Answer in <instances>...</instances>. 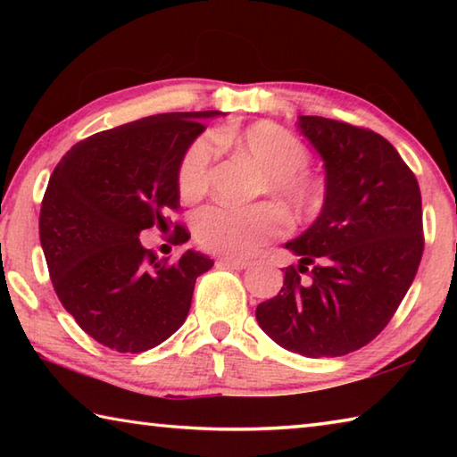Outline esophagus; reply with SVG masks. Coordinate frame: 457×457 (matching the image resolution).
<instances>
[{"mask_svg":"<svg viewBox=\"0 0 457 457\" xmlns=\"http://www.w3.org/2000/svg\"><path fill=\"white\" fill-rule=\"evenodd\" d=\"M218 266H221V268H231V270H245L247 266H250V262L236 260V258H220V260H218Z\"/></svg>","mask_w":457,"mask_h":457,"instance_id":"esophagus-1","label":"esophagus"}]
</instances>
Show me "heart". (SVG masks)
<instances>
[{
    "label": "heart",
    "mask_w": 457,
    "mask_h": 457,
    "mask_svg": "<svg viewBox=\"0 0 457 457\" xmlns=\"http://www.w3.org/2000/svg\"><path fill=\"white\" fill-rule=\"evenodd\" d=\"M215 145L234 149L252 161L266 175V191L294 213H311L322 201V185L304 169L311 165V151L300 138L276 122L260 120L245 129H221L213 133ZM213 145L199 137L183 153L177 167V187L183 199L195 201L210 189ZM288 228L286 215L276 205L250 207L210 205L193 218V234L207 252L221 256H250L270 239Z\"/></svg>",
    "instance_id": "obj_1"
}]
</instances>
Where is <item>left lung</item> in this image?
<instances>
[{"label": "left lung", "instance_id": "8db88e82", "mask_svg": "<svg viewBox=\"0 0 457 457\" xmlns=\"http://www.w3.org/2000/svg\"><path fill=\"white\" fill-rule=\"evenodd\" d=\"M296 125L324 161L327 193L312 226L286 244L298 268H286L282 290L258 304L256 319L286 351L343 357L386 327L417 274L420 183L373 130L322 117Z\"/></svg>", "mask_w": 457, "mask_h": 457}]
</instances>
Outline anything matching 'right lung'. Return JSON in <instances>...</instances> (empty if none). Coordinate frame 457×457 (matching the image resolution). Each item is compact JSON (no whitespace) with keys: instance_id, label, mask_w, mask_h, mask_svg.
<instances>
[{"instance_id":"right-lung-1","label":"right lung","mask_w":457,"mask_h":457,"mask_svg":"<svg viewBox=\"0 0 457 457\" xmlns=\"http://www.w3.org/2000/svg\"><path fill=\"white\" fill-rule=\"evenodd\" d=\"M220 111L153 114L76 143L50 175L40 242L62 306L96 343L143 353L187 319L197 276L213 262L187 250L169 264L143 247V229L179 210L177 167ZM173 244L189 239L175 223Z\"/></svg>"}]
</instances>
